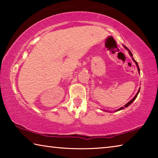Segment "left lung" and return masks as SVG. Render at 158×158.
Masks as SVG:
<instances>
[{
  "label": "left lung",
  "mask_w": 158,
  "mask_h": 158,
  "mask_svg": "<svg viewBox=\"0 0 158 158\" xmlns=\"http://www.w3.org/2000/svg\"><path fill=\"white\" fill-rule=\"evenodd\" d=\"M124 47L125 48V49H126L127 51H128V52H129V53H130V55L131 56H132V52H130V51L129 50V49H127V47H125V46H124ZM132 60H134V62H135V63H136V65H137V68H138V70H139V73H140V70H139V65H138V63H137V61H136L135 59H134V58L132 57ZM139 91H140V89H139V90H138V92H137V94H136V95L135 96V97H134L132 99V100H131L130 102H127V104H126V105H125L124 106H125V107H127V106H129L130 105V104L131 103H132V102L134 101V100H135V99L136 98H137V95H138V93H139ZM124 109V107H123V106H122V107H121V108H120V109H118V110H116L117 111H119V110H121V109Z\"/></svg>",
  "instance_id": "8db88e82"
}]
</instances>
